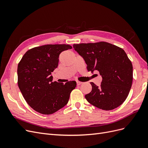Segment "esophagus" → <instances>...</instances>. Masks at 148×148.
I'll use <instances>...</instances> for the list:
<instances>
[{
	"label": "esophagus",
	"mask_w": 148,
	"mask_h": 148,
	"mask_svg": "<svg viewBox=\"0 0 148 148\" xmlns=\"http://www.w3.org/2000/svg\"><path fill=\"white\" fill-rule=\"evenodd\" d=\"M77 85H80V84H83V83L82 82H77Z\"/></svg>",
	"instance_id": "obj_1"
}]
</instances>
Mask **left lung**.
<instances>
[{
	"mask_svg": "<svg viewBox=\"0 0 148 148\" xmlns=\"http://www.w3.org/2000/svg\"><path fill=\"white\" fill-rule=\"evenodd\" d=\"M73 47L84 60L88 70L98 71L102 78L100 86L91 83L92 90L85 95L86 100L104 110L120 106L127 99L133 81L132 64L123 49L106 42Z\"/></svg>",
	"mask_w": 148,
	"mask_h": 148,
	"instance_id": "obj_1",
	"label": "left lung"
}]
</instances>
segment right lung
<instances>
[{
	"label": "right lung",
	"mask_w": 148,
	"mask_h": 148,
	"mask_svg": "<svg viewBox=\"0 0 148 148\" xmlns=\"http://www.w3.org/2000/svg\"><path fill=\"white\" fill-rule=\"evenodd\" d=\"M72 48L68 44H47L26 52L18 65V84L29 106L42 114L50 115L69 102L75 81L52 82L51 73L58 66L60 53Z\"/></svg>",
	"instance_id": "obj_1"
}]
</instances>
